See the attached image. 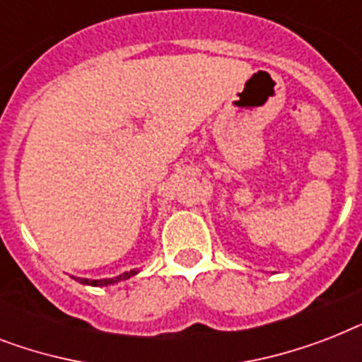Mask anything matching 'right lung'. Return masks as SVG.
I'll use <instances>...</instances> for the list:
<instances>
[{
	"instance_id": "obj_1",
	"label": "right lung",
	"mask_w": 362,
	"mask_h": 362,
	"mask_svg": "<svg viewBox=\"0 0 362 362\" xmlns=\"http://www.w3.org/2000/svg\"><path fill=\"white\" fill-rule=\"evenodd\" d=\"M139 270H129V272H124L122 276H118V278H109V280H88V278H76V276H73L76 281H81V284H84V286H110V284H116V281L120 280H127V278H131V276H135Z\"/></svg>"
}]
</instances>
